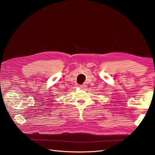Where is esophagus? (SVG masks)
Returning <instances> with one entry per match:
<instances>
[{
  "mask_svg": "<svg viewBox=\"0 0 155 155\" xmlns=\"http://www.w3.org/2000/svg\"><path fill=\"white\" fill-rule=\"evenodd\" d=\"M80 87L81 89H83V90H86L87 88V86L85 85V84H83V85H80Z\"/></svg>",
  "mask_w": 155,
  "mask_h": 155,
  "instance_id": "1",
  "label": "esophagus"
}]
</instances>
